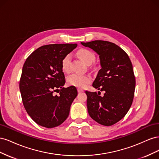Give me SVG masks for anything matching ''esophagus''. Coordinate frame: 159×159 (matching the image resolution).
Here are the masks:
<instances>
[{
    "instance_id": "obj_1",
    "label": "esophagus",
    "mask_w": 159,
    "mask_h": 159,
    "mask_svg": "<svg viewBox=\"0 0 159 159\" xmlns=\"http://www.w3.org/2000/svg\"><path fill=\"white\" fill-rule=\"evenodd\" d=\"M78 91L79 93L84 92V89H81V88H78Z\"/></svg>"
}]
</instances>
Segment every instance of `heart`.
Wrapping results in <instances>:
<instances>
[{
    "mask_svg": "<svg viewBox=\"0 0 159 159\" xmlns=\"http://www.w3.org/2000/svg\"><path fill=\"white\" fill-rule=\"evenodd\" d=\"M78 55L80 58L86 64H90L95 59V56L93 53L88 49H80L78 52ZM71 55L67 54L61 60V68L66 73L70 71ZM91 81V76L87 74H74L68 78V83L70 85L75 86L78 88H84Z\"/></svg>",
    "mask_w": 159,
    "mask_h": 159,
    "instance_id": "1",
    "label": "heart"
}]
</instances>
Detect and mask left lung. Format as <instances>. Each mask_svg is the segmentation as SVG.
Segmentation results:
<instances>
[{
  "label": "left lung",
  "instance_id": "left-lung-1",
  "mask_svg": "<svg viewBox=\"0 0 159 159\" xmlns=\"http://www.w3.org/2000/svg\"><path fill=\"white\" fill-rule=\"evenodd\" d=\"M99 56L102 68L92 84L104 91L91 92L88 96V113L94 121L111 126L122 119L131 107L135 89V77L129 56L114 43L103 40L81 42Z\"/></svg>",
  "mask_w": 159,
  "mask_h": 159
}]
</instances>
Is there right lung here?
<instances>
[{
    "label": "right lung",
    "mask_w": 159,
    "mask_h": 159,
    "mask_svg": "<svg viewBox=\"0 0 159 159\" xmlns=\"http://www.w3.org/2000/svg\"><path fill=\"white\" fill-rule=\"evenodd\" d=\"M77 44H49L38 48L24 64L19 84L22 103L34 121L46 128L60 125L68 118L78 95L74 86L66 83L61 60ZM59 91V96L53 92Z\"/></svg>",
    "instance_id": "obj_1"
}]
</instances>
